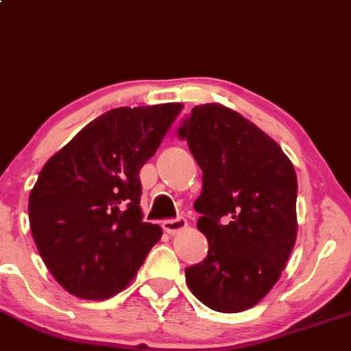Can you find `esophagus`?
I'll list each match as a JSON object with an SVG mask.
<instances>
[{
  "mask_svg": "<svg viewBox=\"0 0 351 351\" xmlns=\"http://www.w3.org/2000/svg\"><path fill=\"white\" fill-rule=\"evenodd\" d=\"M162 228H164L165 232H167V234H171V235L179 234V232H182L184 228H187V220L184 219V217L164 220Z\"/></svg>",
  "mask_w": 351,
  "mask_h": 351,
  "instance_id": "1",
  "label": "esophagus"
}]
</instances>
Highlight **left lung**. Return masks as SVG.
I'll use <instances>...</instances> for the list:
<instances>
[{"label": "left lung", "instance_id": "1", "mask_svg": "<svg viewBox=\"0 0 351 351\" xmlns=\"http://www.w3.org/2000/svg\"><path fill=\"white\" fill-rule=\"evenodd\" d=\"M202 171L194 202L206 261L186 269L191 292L215 312L249 310L270 292L297 240V176L282 147L219 102L195 106L179 129Z\"/></svg>", "mask_w": 351, "mask_h": 351}]
</instances>
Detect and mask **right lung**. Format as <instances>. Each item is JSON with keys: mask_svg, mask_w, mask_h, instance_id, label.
I'll use <instances>...</instances> for the list:
<instances>
[{"mask_svg": "<svg viewBox=\"0 0 351 351\" xmlns=\"http://www.w3.org/2000/svg\"><path fill=\"white\" fill-rule=\"evenodd\" d=\"M182 111L179 102L117 108L82 128L48 162L27 214L39 255L74 297L124 290L162 228L143 220L139 171Z\"/></svg>", "mask_w": 351, "mask_h": 351, "instance_id": "add662e5", "label": "right lung"}]
</instances>
